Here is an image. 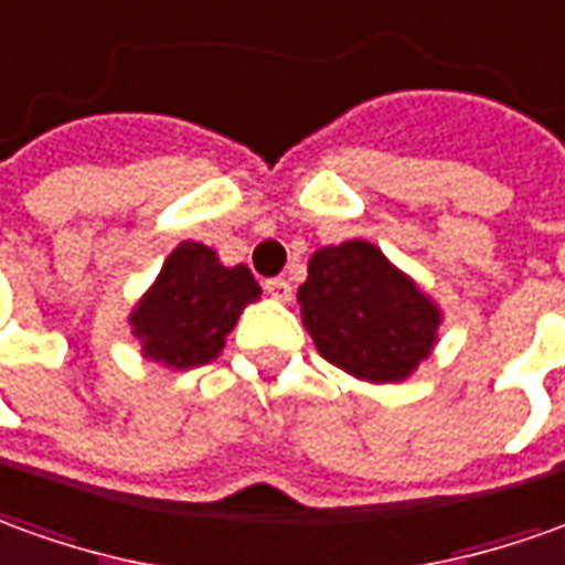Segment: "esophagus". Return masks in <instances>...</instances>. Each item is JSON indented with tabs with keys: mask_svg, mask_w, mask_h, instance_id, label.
<instances>
[{
	"mask_svg": "<svg viewBox=\"0 0 565 565\" xmlns=\"http://www.w3.org/2000/svg\"><path fill=\"white\" fill-rule=\"evenodd\" d=\"M264 289H267V295H270L274 301H282V305L291 301V286L286 282V279H267V282H264Z\"/></svg>",
	"mask_w": 565,
	"mask_h": 565,
	"instance_id": "esophagus-1",
	"label": "esophagus"
}]
</instances>
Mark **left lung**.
Instances as JSON below:
<instances>
[{"label": "left lung", "instance_id": "obj_1", "mask_svg": "<svg viewBox=\"0 0 565 565\" xmlns=\"http://www.w3.org/2000/svg\"><path fill=\"white\" fill-rule=\"evenodd\" d=\"M298 305L322 360L369 384L406 381L443 322L437 301L369 239L317 248Z\"/></svg>", "mask_w": 565, "mask_h": 565}]
</instances>
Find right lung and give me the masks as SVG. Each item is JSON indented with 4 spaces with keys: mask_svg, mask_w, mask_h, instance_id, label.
Instances as JSON below:
<instances>
[{
    "mask_svg": "<svg viewBox=\"0 0 565 565\" xmlns=\"http://www.w3.org/2000/svg\"><path fill=\"white\" fill-rule=\"evenodd\" d=\"M258 298L260 286L245 264L224 267L215 248L186 239L166 258L128 326L147 360L184 372L212 363L239 313Z\"/></svg>",
    "mask_w": 565,
    "mask_h": 565,
    "instance_id": "1",
    "label": "right lung"
}]
</instances>
